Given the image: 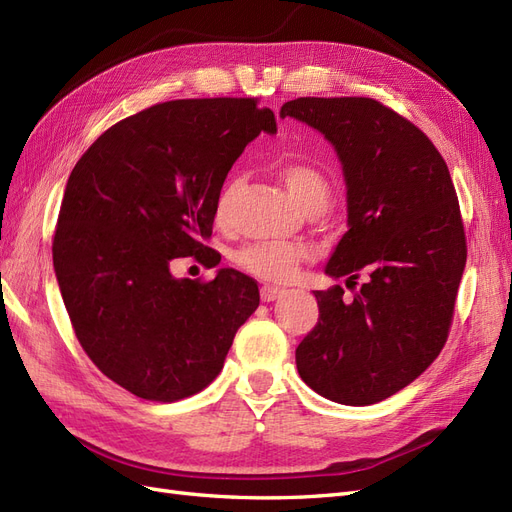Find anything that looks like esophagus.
<instances>
[{
    "label": "esophagus",
    "instance_id": "esophagus-1",
    "mask_svg": "<svg viewBox=\"0 0 512 512\" xmlns=\"http://www.w3.org/2000/svg\"><path fill=\"white\" fill-rule=\"evenodd\" d=\"M282 288H277V286H262L260 288V299L265 301V303H271V301H275V299H280L282 297Z\"/></svg>",
    "mask_w": 512,
    "mask_h": 512
}]
</instances>
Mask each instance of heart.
Wrapping results in <instances>:
<instances>
[{
	"mask_svg": "<svg viewBox=\"0 0 512 512\" xmlns=\"http://www.w3.org/2000/svg\"><path fill=\"white\" fill-rule=\"evenodd\" d=\"M280 177L290 190L292 198L297 200V205L309 213V211H324L331 203L333 185L329 177L322 173L320 168L307 164V162H286L280 166ZM245 188L243 175H232L218 196L215 203V220L220 224H228L232 209L239 194ZM237 265L252 273L260 280L267 282H286L297 271L299 262L303 260V247L292 243H271V241H258L241 247L237 252Z\"/></svg>",
	"mask_w": 512,
	"mask_h": 512,
	"instance_id": "b5f03b06",
	"label": "heart"
}]
</instances>
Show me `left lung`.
<instances>
[{"mask_svg":"<svg viewBox=\"0 0 512 512\" xmlns=\"http://www.w3.org/2000/svg\"><path fill=\"white\" fill-rule=\"evenodd\" d=\"M333 143L348 188V232L327 271L356 286L316 290L320 316L297 348L307 386L344 406L395 395L446 344L468 245L440 151L374 98H297L282 106Z\"/></svg>","mask_w":512,"mask_h":512,"instance_id":"8db88e82","label":"left lung"}]
</instances>
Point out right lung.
<instances>
[{
    "mask_svg": "<svg viewBox=\"0 0 512 512\" xmlns=\"http://www.w3.org/2000/svg\"><path fill=\"white\" fill-rule=\"evenodd\" d=\"M260 132L277 123L258 98L170 100L117 121L72 168L53 235L59 290L85 354L136 397L203 391L256 312L250 275L175 280L170 267L218 265L205 243L215 203Z\"/></svg>",
    "mask_w": 512,
    "mask_h": 512,
    "instance_id": "add662e5",
    "label": "right lung"
}]
</instances>
